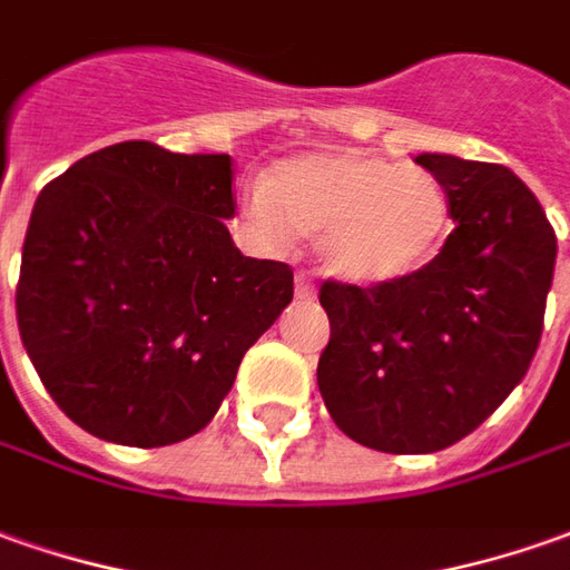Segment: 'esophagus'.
<instances>
[{
	"label": "esophagus",
	"instance_id": "1",
	"mask_svg": "<svg viewBox=\"0 0 570 570\" xmlns=\"http://www.w3.org/2000/svg\"><path fill=\"white\" fill-rule=\"evenodd\" d=\"M315 296V286L305 274H296V299H312Z\"/></svg>",
	"mask_w": 570,
	"mask_h": 570
}]
</instances>
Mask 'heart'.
<instances>
[{"mask_svg": "<svg viewBox=\"0 0 570 570\" xmlns=\"http://www.w3.org/2000/svg\"><path fill=\"white\" fill-rule=\"evenodd\" d=\"M246 208L271 239L317 236L321 268L358 286L412 277L443 246L452 220L446 187L431 171L362 149L286 158Z\"/></svg>", "mask_w": 570, "mask_h": 570, "instance_id": "1", "label": "heart"}]
</instances>
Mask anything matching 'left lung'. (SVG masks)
I'll return each instance as SVG.
<instances>
[{"label":"left lung","mask_w":570,"mask_h":570,"mask_svg":"<svg viewBox=\"0 0 570 570\" xmlns=\"http://www.w3.org/2000/svg\"><path fill=\"white\" fill-rule=\"evenodd\" d=\"M455 230L396 284L321 286L331 343L317 390L340 431L393 455L459 443L528 374L543 334L556 230L505 165L421 153Z\"/></svg>","instance_id":"1"}]
</instances>
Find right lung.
I'll return each instance as SVG.
<instances>
[{"mask_svg": "<svg viewBox=\"0 0 570 570\" xmlns=\"http://www.w3.org/2000/svg\"><path fill=\"white\" fill-rule=\"evenodd\" d=\"M230 155L115 142L42 189L18 331L58 409L99 440L171 446L215 417L293 302L284 262L234 246Z\"/></svg>", "mask_w": 570, "mask_h": 570, "instance_id": "obj_1", "label": "right lung"}]
</instances>
